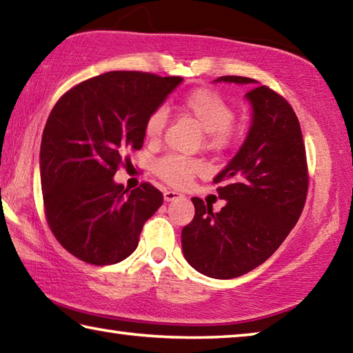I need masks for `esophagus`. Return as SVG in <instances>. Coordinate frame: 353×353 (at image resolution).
<instances>
[{
	"mask_svg": "<svg viewBox=\"0 0 353 353\" xmlns=\"http://www.w3.org/2000/svg\"><path fill=\"white\" fill-rule=\"evenodd\" d=\"M183 194L177 193V191H172V190H165L163 191V199L166 202H171V201H176V199H182Z\"/></svg>",
	"mask_w": 353,
	"mask_h": 353,
	"instance_id": "34e87169",
	"label": "esophagus"
}]
</instances>
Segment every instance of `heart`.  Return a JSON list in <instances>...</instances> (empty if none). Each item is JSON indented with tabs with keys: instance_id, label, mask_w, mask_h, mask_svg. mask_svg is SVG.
<instances>
[{
	"instance_id": "1",
	"label": "heart",
	"mask_w": 353,
	"mask_h": 353,
	"mask_svg": "<svg viewBox=\"0 0 353 353\" xmlns=\"http://www.w3.org/2000/svg\"><path fill=\"white\" fill-rule=\"evenodd\" d=\"M181 110L194 119L205 132V145L210 149H223L232 139L234 110L223 97L207 88L188 93L182 99ZM166 126L165 109L154 110L145 123V134L149 140H159ZM202 170V163L194 159L168 155L155 163V172L172 187H185L190 179Z\"/></svg>"
}]
</instances>
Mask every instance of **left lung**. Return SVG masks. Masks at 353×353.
Wrapping results in <instances>:
<instances>
[{
    "label": "left lung",
    "instance_id": "8db88e82",
    "mask_svg": "<svg viewBox=\"0 0 353 353\" xmlns=\"http://www.w3.org/2000/svg\"><path fill=\"white\" fill-rule=\"evenodd\" d=\"M213 82L254 85L244 94L250 128L235 157L213 179L225 205L213 212L193 198L194 218L182 229L183 256L212 279H234L276 252L307 199L305 146L291 105L271 88L241 76Z\"/></svg>",
    "mask_w": 353,
    "mask_h": 353
}]
</instances>
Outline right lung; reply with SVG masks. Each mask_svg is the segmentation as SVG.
I'll list each match as a JSON object with an SVG mask.
<instances>
[{
	"label": "right lung",
	"instance_id": "obj_1",
	"mask_svg": "<svg viewBox=\"0 0 353 353\" xmlns=\"http://www.w3.org/2000/svg\"><path fill=\"white\" fill-rule=\"evenodd\" d=\"M182 81L110 71L77 83L51 110L40 145L46 219L79 260L103 266L128 259L162 205L163 194L151 183L129 191L113 176L126 151L143 146L148 117Z\"/></svg>",
	"mask_w": 353,
	"mask_h": 353
}]
</instances>
